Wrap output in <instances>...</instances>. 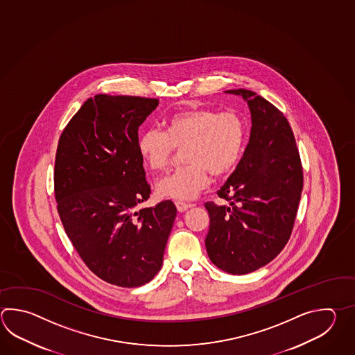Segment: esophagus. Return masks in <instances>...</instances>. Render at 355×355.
Segmentation results:
<instances>
[{
  "label": "esophagus",
  "instance_id": "esophagus-1",
  "mask_svg": "<svg viewBox=\"0 0 355 355\" xmlns=\"http://www.w3.org/2000/svg\"><path fill=\"white\" fill-rule=\"evenodd\" d=\"M191 206H192V205L183 202V201H175V207H177V210L180 211V212H184V211L189 210Z\"/></svg>",
  "mask_w": 355,
  "mask_h": 355
}]
</instances>
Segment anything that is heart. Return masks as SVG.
Wrapping results in <instances>:
<instances>
[{
  "label": "heart",
  "instance_id": "1",
  "mask_svg": "<svg viewBox=\"0 0 355 355\" xmlns=\"http://www.w3.org/2000/svg\"><path fill=\"white\" fill-rule=\"evenodd\" d=\"M166 131L157 128L140 134L138 152L152 172L164 171L177 148H183L184 166L157 183V195L189 201L210 183V173L224 175L239 163L245 148L246 128L234 111L195 107L169 116Z\"/></svg>",
  "mask_w": 355,
  "mask_h": 355
}]
</instances>
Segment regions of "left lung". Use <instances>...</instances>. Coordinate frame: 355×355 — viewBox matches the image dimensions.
Wrapping results in <instances>:
<instances>
[{
    "label": "left lung",
    "mask_w": 355,
    "mask_h": 355,
    "mask_svg": "<svg viewBox=\"0 0 355 355\" xmlns=\"http://www.w3.org/2000/svg\"><path fill=\"white\" fill-rule=\"evenodd\" d=\"M252 114L249 143L239 164L217 192L229 205L205 203L210 261L230 275H248L273 261L290 239L304 187L295 135L282 112L244 88Z\"/></svg>",
    "instance_id": "obj_1"
}]
</instances>
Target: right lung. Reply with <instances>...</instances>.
Instances as JSON below:
<instances>
[{
    "instance_id": "obj_1",
    "label": "right lung",
    "mask_w": 355,
    "mask_h": 355,
    "mask_svg": "<svg viewBox=\"0 0 355 355\" xmlns=\"http://www.w3.org/2000/svg\"><path fill=\"white\" fill-rule=\"evenodd\" d=\"M158 103L96 94L59 138L54 193L62 224L86 266L119 287L143 286L159 272L177 215L169 200L137 210L150 195L139 126Z\"/></svg>"
}]
</instances>
